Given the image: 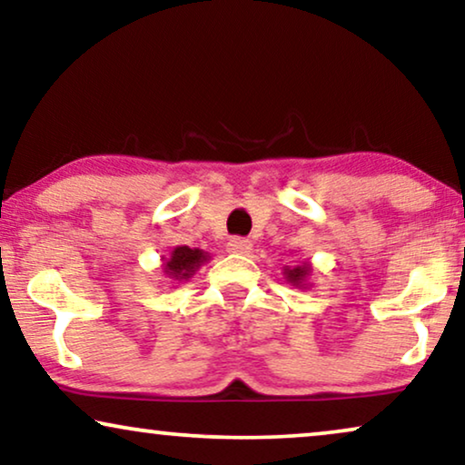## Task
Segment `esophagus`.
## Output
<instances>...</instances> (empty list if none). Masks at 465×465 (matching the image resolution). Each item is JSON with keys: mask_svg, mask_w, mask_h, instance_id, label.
<instances>
[{"mask_svg": "<svg viewBox=\"0 0 465 465\" xmlns=\"http://www.w3.org/2000/svg\"><path fill=\"white\" fill-rule=\"evenodd\" d=\"M226 250L232 252V253H247L252 250V241L243 239V237H232L226 243Z\"/></svg>", "mask_w": 465, "mask_h": 465, "instance_id": "esophagus-1", "label": "esophagus"}]
</instances>
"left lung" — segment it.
I'll return each instance as SVG.
<instances>
[{
  "label": "left lung",
  "instance_id": "left-lung-1",
  "mask_svg": "<svg viewBox=\"0 0 465 465\" xmlns=\"http://www.w3.org/2000/svg\"><path fill=\"white\" fill-rule=\"evenodd\" d=\"M309 275V266H296V269H285V277H288L290 283L301 285L304 282V277Z\"/></svg>",
  "mask_w": 465,
  "mask_h": 465
}]
</instances>
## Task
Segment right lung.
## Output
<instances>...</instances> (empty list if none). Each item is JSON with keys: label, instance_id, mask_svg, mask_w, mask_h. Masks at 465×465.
<instances>
[{"label": "right lung", "instance_id": "right-lung-1", "mask_svg": "<svg viewBox=\"0 0 465 465\" xmlns=\"http://www.w3.org/2000/svg\"><path fill=\"white\" fill-rule=\"evenodd\" d=\"M205 252L196 250V247L194 250H190L188 245L175 247L171 258L164 262V272L175 279H188L196 269H199L201 262H205Z\"/></svg>", "mask_w": 465, "mask_h": 465}]
</instances>
